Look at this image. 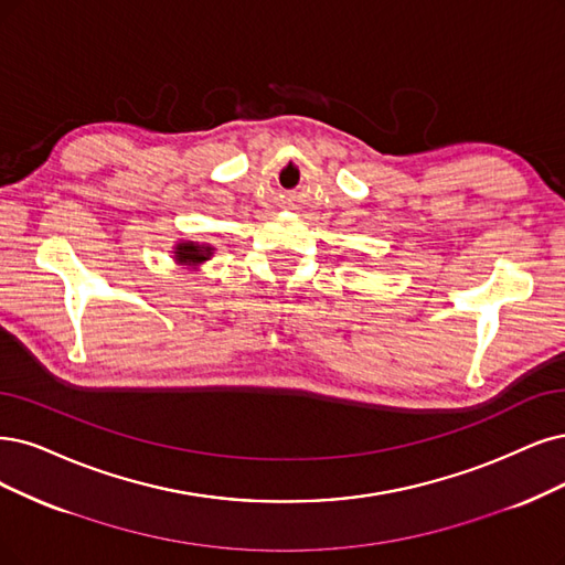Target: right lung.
I'll list each match as a JSON object with an SVG mask.
<instances>
[{
	"instance_id": "add662e5",
	"label": "right lung",
	"mask_w": 565,
	"mask_h": 565,
	"mask_svg": "<svg viewBox=\"0 0 565 565\" xmlns=\"http://www.w3.org/2000/svg\"><path fill=\"white\" fill-rule=\"evenodd\" d=\"M216 254V246L214 244H206V242H191V239H181L174 244V263L183 265L185 269H200L202 263L212 260V256Z\"/></svg>"
}]
</instances>
